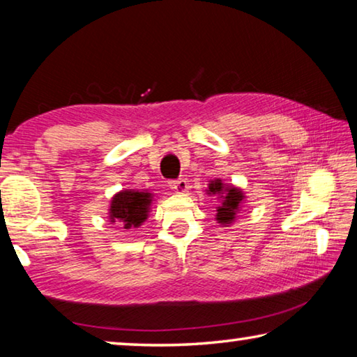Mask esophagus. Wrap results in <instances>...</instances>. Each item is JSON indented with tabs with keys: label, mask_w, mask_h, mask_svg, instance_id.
Wrapping results in <instances>:
<instances>
[{
	"label": "esophagus",
	"mask_w": 357,
	"mask_h": 357,
	"mask_svg": "<svg viewBox=\"0 0 357 357\" xmlns=\"http://www.w3.org/2000/svg\"><path fill=\"white\" fill-rule=\"evenodd\" d=\"M172 189L176 193H185L187 190H189V184H187L185 179H178L172 183Z\"/></svg>",
	"instance_id": "1"
}]
</instances>
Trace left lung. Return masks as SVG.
<instances>
[{
	"mask_svg": "<svg viewBox=\"0 0 357 357\" xmlns=\"http://www.w3.org/2000/svg\"><path fill=\"white\" fill-rule=\"evenodd\" d=\"M208 193L209 195H217L220 203L217 206V214H215V220L220 223V225L228 227L229 223H233V220L236 219L238 211L241 209V204L244 202V193L241 189L234 185H228L223 184L220 179L211 181V184L208 185Z\"/></svg>",
	"mask_w": 357,
	"mask_h": 357,
	"instance_id": "obj_1",
	"label": "left lung"
}]
</instances>
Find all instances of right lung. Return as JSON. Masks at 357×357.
<instances>
[{
	"label": "right lung",
	"mask_w": 357,
	"mask_h": 357,
	"mask_svg": "<svg viewBox=\"0 0 357 357\" xmlns=\"http://www.w3.org/2000/svg\"><path fill=\"white\" fill-rule=\"evenodd\" d=\"M151 203H153V193L138 192V190H121L112 198L110 222H119L123 228H138L148 219Z\"/></svg>",
	"instance_id": "add662e5"
}]
</instances>
